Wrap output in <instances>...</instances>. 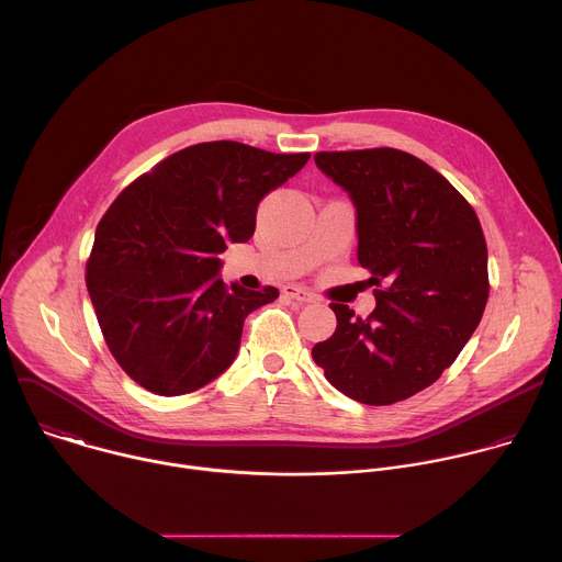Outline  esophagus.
<instances>
[{
  "label": "esophagus",
  "mask_w": 562,
  "mask_h": 562,
  "mask_svg": "<svg viewBox=\"0 0 562 562\" xmlns=\"http://www.w3.org/2000/svg\"><path fill=\"white\" fill-rule=\"evenodd\" d=\"M282 293H284L286 297H291V300H297V302H315V300H317L315 293H311L308 289H304V286H300V284H286V286L282 289Z\"/></svg>",
  "instance_id": "34e87169"
}]
</instances>
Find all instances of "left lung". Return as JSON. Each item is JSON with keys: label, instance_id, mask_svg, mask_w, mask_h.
<instances>
[{"label": "left lung", "instance_id": "obj_1", "mask_svg": "<svg viewBox=\"0 0 562 562\" xmlns=\"http://www.w3.org/2000/svg\"><path fill=\"white\" fill-rule=\"evenodd\" d=\"M356 206L358 262L373 278L367 319L329 304L336 334L311 351L327 380L362 405H393L458 358L490 297L487 243L469 202L397 148L315 153Z\"/></svg>", "mask_w": 562, "mask_h": 562}]
</instances>
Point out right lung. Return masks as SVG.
<instances>
[{
    "mask_svg": "<svg viewBox=\"0 0 562 562\" xmlns=\"http://www.w3.org/2000/svg\"><path fill=\"white\" fill-rule=\"evenodd\" d=\"M308 153L202 142L159 162L111 204L95 231L87 286L117 364L157 395L191 393L224 373L245 317L278 297L220 278V254L256 231L258 204Z\"/></svg>",
    "mask_w": 562,
    "mask_h": 562,
    "instance_id": "obj_1",
    "label": "right lung"
}]
</instances>
